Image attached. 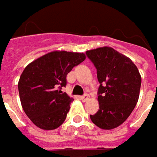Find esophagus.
<instances>
[{
  "label": "esophagus",
  "instance_id": "34e87169",
  "mask_svg": "<svg viewBox=\"0 0 157 157\" xmlns=\"http://www.w3.org/2000/svg\"><path fill=\"white\" fill-rule=\"evenodd\" d=\"M88 99H89V95H87V94H86V95L80 96V100H81L82 102H86V101H87Z\"/></svg>",
  "mask_w": 157,
  "mask_h": 157
}]
</instances>
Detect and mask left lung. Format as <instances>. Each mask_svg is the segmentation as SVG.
Returning a JSON list of instances; mask_svg holds the SVG:
<instances>
[{
	"label": "left lung",
	"instance_id": "8db88e82",
	"mask_svg": "<svg viewBox=\"0 0 157 157\" xmlns=\"http://www.w3.org/2000/svg\"><path fill=\"white\" fill-rule=\"evenodd\" d=\"M96 68L99 110L90 115L92 122L103 129H113L130 115L140 97L141 76L127 56L112 47L86 52Z\"/></svg>",
	"mask_w": 157,
	"mask_h": 157
}]
</instances>
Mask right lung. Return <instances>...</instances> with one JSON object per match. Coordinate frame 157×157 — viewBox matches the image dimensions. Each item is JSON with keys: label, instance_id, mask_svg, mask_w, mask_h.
<instances>
[{"label": "right lung", "instance_id": "right-lung-1", "mask_svg": "<svg viewBox=\"0 0 157 157\" xmlns=\"http://www.w3.org/2000/svg\"><path fill=\"white\" fill-rule=\"evenodd\" d=\"M83 52L53 51L25 68L18 80L22 108L31 121L40 129L52 130L64 122L73 98L62 93L66 77L85 61Z\"/></svg>", "mask_w": 157, "mask_h": 157}]
</instances>
